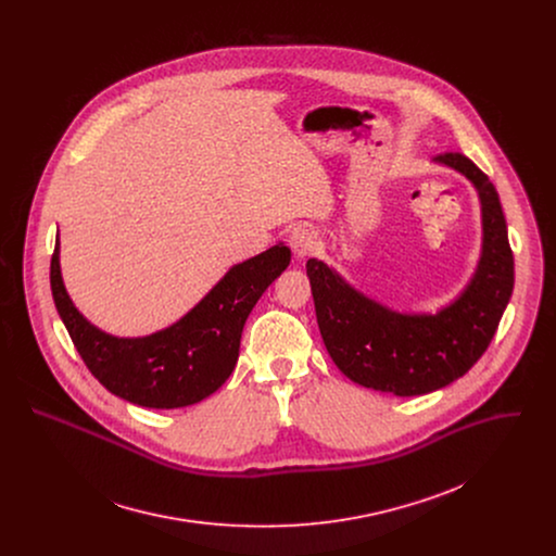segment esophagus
I'll list each match as a JSON object with an SVG mask.
<instances>
[{"label":"esophagus","instance_id":"obj_1","mask_svg":"<svg viewBox=\"0 0 556 556\" xmlns=\"http://www.w3.org/2000/svg\"><path fill=\"white\" fill-rule=\"evenodd\" d=\"M289 245L298 258H306L308 254H313L317 250V233L311 227L300 225L291 231Z\"/></svg>","mask_w":556,"mask_h":556}]
</instances>
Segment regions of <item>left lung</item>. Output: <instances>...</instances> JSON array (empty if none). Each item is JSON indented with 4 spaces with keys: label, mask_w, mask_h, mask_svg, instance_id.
Masks as SVG:
<instances>
[{
    "label": "left lung",
    "mask_w": 556,
    "mask_h": 556,
    "mask_svg": "<svg viewBox=\"0 0 556 556\" xmlns=\"http://www.w3.org/2000/svg\"><path fill=\"white\" fill-rule=\"evenodd\" d=\"M434 162L463 173L481 203V256L463 293L437 315H402L308 258L325 349L344 377L364 388L421 396L467 375L488 349L514 291V254L498 194L476 164L458 152Z\"/></svg>",
    "instance_id": "8db88e82"
}]
</instances>
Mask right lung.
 Segmentation results:
<instances>
[{
  "label": "right lung",
  "instance_id": "1",
  "mask_svg": "<svg viewBox=\"0 0 556 556\" xmlns=\"http://www.w3.org/2000/svg\"><path fill=\"white\" fill-rule=\"evenodd\" d=\"M289 263L291 250L276 243L233 265L188 315L143 338L111 336L80 315L62 280L60 241L51 291L85 366L111 394L148 408H179L212 396L231 377L245 318Z\"/></svg>",
  "mask_w": 556,
  "mask_h": 556
}]
</instances>
